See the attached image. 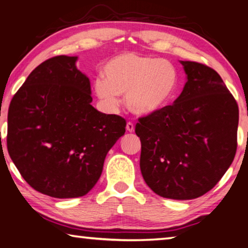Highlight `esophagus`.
I'll use <instances>...</instances> for the list:
<instances>
[{
  "label": "esophagus",
  "instance_id": "esophagus-1",
  "mask_svg": "<svg viewBox=\"0 0 248 248\" xmlns=\"http://www.w3.org/2000/svg\"><path fill=\"white\" fill-rule=\"evenodd\" d=\"M125 129H127L128 132H133L134 131V125L132 123H128L125 125Z\"/></svg>",
  "mask_w": 248,
  "mask_h": 248
}]
</instances>
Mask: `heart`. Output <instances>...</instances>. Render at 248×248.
<instances>
[{
  "instance_id": "heart-1",
  "label": "heart",
  "mask_w": 248,
  "mask_h": 248,
  "mask_svg": "<svg viewBox=\"0 0 248 248\" xmlns=\"http://www.w3.org/2000/svg\"><path fill=\"white\" fill-rule=\"evenodd\" d=\"M104 78L94 82V92L108 109L120 104L125 95L130 111L139 116L156 114L173 98L177 86V73L170 62L161 59L124 53L108 62Z\"/></svg>"
}]
</instances>
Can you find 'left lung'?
Segmentation results:
<instances>
[{
	"label": "left lung",
	"mask_w": 248,
	"mask_h": 248,
	"mask_svg": "<svg viewBox=\"0 0 248 248\" xmlns=\"http://www.w3.org/2000/svg\"><path fill=\"white\" fill-rule=\"evenodd\" d=\"M187 82L173 105L139 118L140 169L164 198L207 194L232 164L237 148L238 106L215 70L180 61Z\"/></svg>",
	"instance_id": "1"
}]
</instances>
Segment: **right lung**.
Listing matches in <instances>:
<instances>
[{"label": "right lung", "mask_w": 248, "mask_h": 248, "mask_svg": "<svg viewBox=\"0 0 248 248\" xmlns=\"http://www.w3.org/2000/svg\"><path fill=\"white\" fill-rule=\"evenodd\" d=\"M77 60L58 56L43 62L8 108V154L33 189L53 198L86 195L125 132L123 117L92 106L90 78Z\"/></svg>", "instance_id": "right-lung-1"}]
</instances>
